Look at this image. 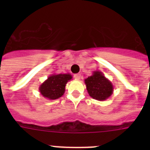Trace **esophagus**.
Here are the masks:
<instances>
[{"mask_svg": "<svg viewBox=\"0 0 150 150\" xmlns=\"http://www.w3.org/2000/svg\"><path fill=\"white\" fill-rule=\"evenodd\" d=\"M74 78H75L76 80H79L80 79H81V75H79V74H75V75H74Z\"/></svg>", "mask_w": 150, "mask_h": 150, "instance_id": "esophagus-1", "label": "esophagus"}]
</instances>
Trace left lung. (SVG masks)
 Here are the masks:
<instances>
[{
	"label": "left lung",
	"mask_w": 150,
	"mask_h": 150,
	"mask_svg": "<svg viewBox=\"0 0 150 150\" xmlns=\"http://www.w3.org/2000/svg\"><path fill=\"white\" fill-rule=\"evenodd\" d=\"M85 84L89 96L100 101L109 98L114 91L111 82L99 71H95L91 76L86 79Z\"/></svg>",
	"instance_id": "obj_1"
}]
</instances>
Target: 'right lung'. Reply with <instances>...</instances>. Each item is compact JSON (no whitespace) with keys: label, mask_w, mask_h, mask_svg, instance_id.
<instances>
[{"label":"right lung","mask_w":150,"mask_h":150,"mask_svg":"<svg viewBox=\"0 0 150 150\" xmlns=\"http://www.w3.org/2000/svg\"><path fill=\"white\" fill-rule=\"evenodd\" d=\"M71 79L72 75L68 73L50 75L47 79L40 86V93L48 100H57L63 96L66 84Z\"/></svg>","instance_id":"right-lung-1"}]
</instances>
